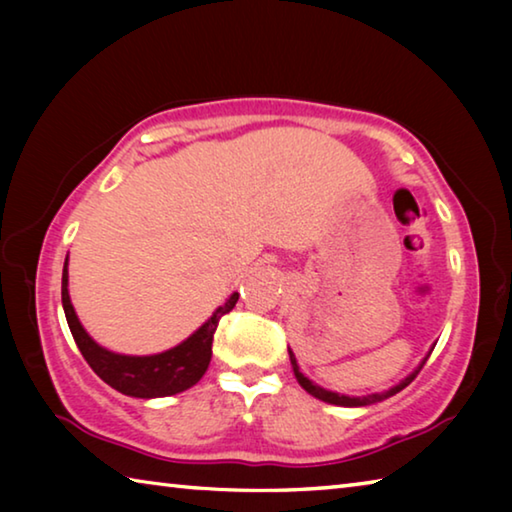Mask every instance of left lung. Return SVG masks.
I'll return each instance as SVG.
<instances>
[{
    "instance_id": "left-lung-1",
    "label": "left lung",
    "mask_w": 512,
    "mask_h": 512,
    "mask_svg": "<svg viewBox=\"0 0 512 512\" xmlns=\"http://www.w3.org/2000/svg\"><path fill=\"white\" fill-rule=\"evenodd\" d=\"M289 357H291V366H293V372H296V379H298V384L305 388V391L309 393V395H314V397H318V400H323V402H327V404H336V406H366V404H375V402H381V400H386V397H391V395H395V393H400L402 388H406L411 384V381L415 379V375H418L420 372V368L424 366V363H427V359L422 361V366L413 372V375H409L406 377L402 384H397L395 388H391V391H386V393H375V395H368V397H348V395H339V393H332V391H325V388H320V386H316L314 381H309L305 375H302L300 372V368H298V361H296V357H293V352L289 350Z\"/></svg>"
}]
</instances>
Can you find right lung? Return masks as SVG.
Returning a JSON list of instances; mask_svg holds the SVG:
<instances>
[{
    "label": "right lung",
    "instance_id": "add662e5",
    "mask_svg": "<svg viewBox=\"0 0 512 512\" xmlns=\"http://www.w3.org/2000/svg\"><path fill=\"white\" fill-rule=\"evenodd\" d=\"M237 300L239 293H232L230 300L216 309L214 316L201 329H196L187 341L176 345V348L162 354H151V357H126V354H115L101 348L85 332L74 314L72 302H69L67 262L63 268V309L69 332H72L76 345H79L83 359L115 391L131 397H142V400L183 393L205 375L212 359L216 327H219L221 316L237 305Z\"/></svg>",
    "mask_w": 512,
    "mask_h": 512
}]
</instances>
